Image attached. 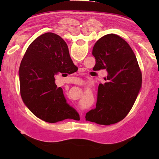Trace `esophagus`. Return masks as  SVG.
<instances>
[{"label": "esophagus", "mask_w": 159, "mask_h": 159, "mask_svg": "<svg viewBox=\"0 0 159 159\" xmlns=\"http://www.w3.org/2000/svg\"><path fill=\"white\" fill-rule=\"evenodd\" d=\"M84 71H85V70H84L83 68H79V72H84Z\"/></svg>", "instance_id": "34e87169"}]
</instances>
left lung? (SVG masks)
Returning a JSON list of instances; mask_svg holds the SVG:
<instances>
[{
  "label": "left lung",
  "instance_id": "obj_1",
  "mask_svg": "<svg viewBox=\"0 0 159 159\" xmlns=\"http://www.w3.org/2000/svg\"><path fill=\"white\" fill-rule=\"evenodd\" d=\"M96 71L106 69L108 81L100 83L96 108L86 113V120L111 125L127 116L139 94L142 75L136 56L130 45L119 35L108 34L94 45Z\"/></svg>",
  "mask_w": 159,
  "mask_h": 159
}]
</instances>
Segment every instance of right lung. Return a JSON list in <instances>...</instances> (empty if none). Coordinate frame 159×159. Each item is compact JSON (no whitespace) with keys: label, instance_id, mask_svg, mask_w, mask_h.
<instances>
[{"label":"right lung","instance_id":"add662e5","mask_svg":"<svg viewBox=\"0 0 159 159\" xmlns=\"http://www.w3.org/2000/svg\"><path fill=\"white\" fill-rule=\"evenodd\" d=\"M74 67L67 43L55 33H44L29 45L19 68L20 94L36 117L48 123L72 117L73 109L55 84V75Z\"/></svg>","mask_w":159,"mask_h":159}]
</instances>
